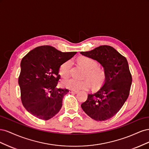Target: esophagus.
I'll list each match as a JSON object with an SVG mask.
<instances>
[{
    "label": "esophagus",
    "instance_id": "obj_1",
    "mask_svg": "<svg viewBox=\"0 0 149 149\" xmlns=\"http://www.w3.org/2000/svg\"><path fill=\"white\" fill-rule=\"evenodd\" d=\"M70 92L73 93H77L78 92V91H76V90H73V89H70Z\"/></svg>",
    "mask_w": 149,
    "mask_h": 149
}]
</instances>
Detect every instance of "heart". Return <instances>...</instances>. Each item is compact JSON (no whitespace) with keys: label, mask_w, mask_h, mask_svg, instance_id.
<instances>
[{"label":"heart","mask_w":149,"mask_h":149,"mask_svg":"<svg viewBox=\"0 0 149 149\" xmlns=\"http://www.w3.org/2000/svg\"><path fill=\"white\" fill-rule=\"evenodd\" d=\"M78 62L87 70L86 75L94 84L97 85L102 82L104 78V73L102 71L97 67V63L95 60L89 57L82 56L79 58ZM71 65L70 60L63 63L60 67V74L63 76L68 74ZM61 84L65 88L73 90L88 89L91 86V83L88 79H78L74 78H68L63 79L61 81Z\"/></svg>","instance_id":"1"}]
</instances>
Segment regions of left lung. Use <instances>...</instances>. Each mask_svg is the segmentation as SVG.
<instances>
[{
  "label": "left lung",
  "mask_w": 149,
  "mask_h": 149,
  "mask_svg": "<svg viewBox=\"0 0 149 149\" xmlns=\"http://www.w3.org/2000/svg\"><path fill=\"white\" fill-rule=\"evenodd\" d=\"M100 63L104 70L102 87L81 105L90 118L104 121L115 116L129 97L132 76L126 58L111 46L102 45L89 52H80Z\"/></svg>",
  "instance_id": "obj_1"
}]
</instances>
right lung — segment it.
Returning a JSON list of instances; mask_svg holds the SVG:
<instances>
[{
  "mask_svg": "<svg viewBox=\"0 0 149 149\" xmlns=\"http://www.w3.org/2000/svg\"><path fill=\"white\" fill-rule=\"evenodd\" d=\"M76 53L44 45L34 48L22 58L19 77L21 100L31 115L47 120L60 111L63 98L69 90L56 88L59 69Z\"/></svg>",
  "mask_w": 149,
  "mask_h": 149,
  "instance_id": "add662e5",
  "label": "right lung"
}]
</instances>
